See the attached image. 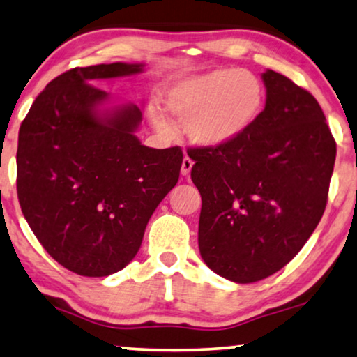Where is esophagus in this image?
I'll return each mask as SVG.
<instances>
[{"mask_svg": "<svg viewBox=\"0 0 357 357\" xmlns=\"http://www.w3.org/2000/svg\"><path fill=\"white\" fill-rule=\"evenodd\" d=\"M192 167H193V160L185 155L182 160V169H180V174H182L183 177H188L190 172H192Z\"/></svg>", "mask_w": 357, "mask_h": 357, "instance_id": "34e87169", "label": "esophagus"}]
</instances>
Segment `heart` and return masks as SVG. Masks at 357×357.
Here are the masks:
<instances>
[{
    "mask_svg": "<svg viewBox=\"0 0 357 357\" xmlns=\"http://www.w3.org/2000/svg\"><path fill=\"white\" fill-rule=\"evenodd\" d=\"M266 91L260 77L241 68H219L192 76L172 86L165 107L183 123L195 146L222 149L248 135L265 109ZM153 123L162 133H172V125L160 112H153Z\"/></svg>",
    "mask_w": 357,
    "mask_h": 357,
    "instance_id": "obj_1",
    "label": "heart"
}]
</instances>
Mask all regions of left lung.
Listing matches in <instances>:
<instances>
[{
    "label": "left lung",
    "mask_w": 357,
    "mask_h": 357,
    "mask_svg": "<svg viewBox=\"0 0 357 357\" xmlns=\"http://www.w3.org/2000/svg\"><path fill=\"white\" fill-rule=\"evenodd\" d=\"M257 125L222 149H190L202 195L198 247L219 276L247 284L294 258L324 216L336 143L319 102L289 77L261 75Z\"/></svg>",
    "instance_id": "1"
}]
</instances>
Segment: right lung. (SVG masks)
<instances>
[{"mask_svg":"<svg viewBox=\"0 0 357 357\" xmlns=\"http://www.w3.org/2000/svg\"><path fill=\"white\" fill-rule=\"evenodd\" d=\"M141 63L73 68L47 84L19 128L17 198L53 260L81 276L123 270L154 209L178 182L182 149L141 144V109H100L94 84L133 76Z\"/></svg>","mask_w":357,"mask_h":357,"instance_id":"obj_1","label":"right lung"}]
</instances>
